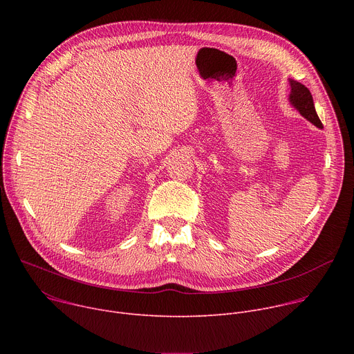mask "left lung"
I'll return each instance as SVG.
<instances>
[{
    "label": "left lung",
    "instance_id": "1",
    "mask_svg": "<svg viewBox=\"0 0 354 354\" xmlns=\"http://www.w3.org/2000/svg\"><path fill=\"white\" fill-rule=\"evenodd\" d=\"M290 85H291V93H290L291 105L307 120H310L317 127L322 129L324 126L315 112L314 100H313V95H311L310 89L306 85H302L301 82H297L292 80H290Z\"/></svg>",
    "mask_w": 354,
    "mask_h": 354
}]
</instances>
